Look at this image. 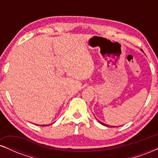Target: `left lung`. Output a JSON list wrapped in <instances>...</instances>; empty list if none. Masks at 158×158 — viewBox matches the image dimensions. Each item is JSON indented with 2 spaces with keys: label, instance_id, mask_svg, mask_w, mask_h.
I'll use <instances>...</instances> for the list:
<instances>
[{
  "label": "left lung",
  "instance_id": "8db88e82",
  "mask_svg": "<svg viewBox=\"0 0 158 158\" xmlns=\"http://www.w3.org/2000/svg\"><path fill=\"white\" fill-rule=\"evenodd\" d=\"M99 123H101V124H102V125H103V126H108V127H112L111 126H108V125L105 124V123H101V122H100V121H99Z\"/></svg>",
  "mask_w": 158,
  "mask_h": 158
}]
</instances>
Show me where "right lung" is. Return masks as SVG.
<instances>
[{"label": "right lung", "mask_w": 158, "mask_h": 158, "mask_svg": "<svg viewBox=\"0 0 158 158\" xmlns=\"http://www.w3.org/2000/svg\"><path fill=\"white\" fill-rule=\"evenodd\" d=\"M48 126V125H42L41 126Z\"/></svg>", "instance_id": "add662e5"}]
</instances>
